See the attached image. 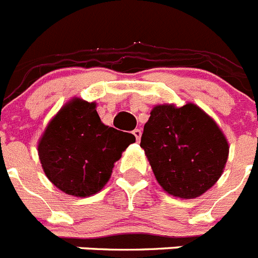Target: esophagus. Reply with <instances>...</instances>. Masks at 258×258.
<instances>
[{
  "label": "esophagus",
  "instance_id": "1",
  "mask_svg": "<svg viewBox=\"0 0 258 258\" xmlns=\"http://www.w3.org/2000/svg\"><path fill=\"white\" fill-rule=\"evenodd\" d=\"M133 134H134V137H136L137 141H139V139H141V136H142L141 129H134V131H133Z\"/></svg>",
  "mask_w": 258,
  "mask_h": 258
}]
</instances>
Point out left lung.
<instances>
[{"mask_svg":"<svg viewBox=\"0 0 258 258\" xmlns=\"http://www.w3.org/2000/svg\"><path fill=\"white\" fill-rule=\"evenodd\" d=\"M141 147L162 189L184 200L209 190L223 174L229 156L221 129L195 103L155 106Z\"/></svg>","mask_w":258,"mask_h":258,"instance_id":"1","label":"left lung"}]
</instances>
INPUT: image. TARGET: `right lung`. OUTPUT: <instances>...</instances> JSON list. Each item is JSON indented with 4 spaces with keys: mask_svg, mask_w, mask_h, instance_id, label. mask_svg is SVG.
I'll return each mask as SVG.
<instances>
[{
    "mask_svg": "<svg viewBox=\"0 0 258 258\" xmlns=\"http://www.w3.org/2000/svg\"><path fill=\"white\" fill-rule=\"evenodd\" d=\"M136 137L101 121L96 103L73 98L48 122L38 143L47 178L60 190L89 197L106 185L113 164Z\"/></svg>",
    "mask_w": 258,
    "mask_h": 258,
    "instance_id": "1",
    "label": "right lung"
}]
</instances>
